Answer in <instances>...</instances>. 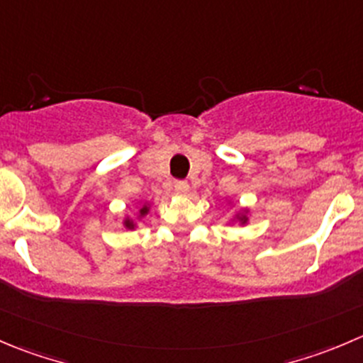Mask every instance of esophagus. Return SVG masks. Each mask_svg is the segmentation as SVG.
<instances>
[{"label":"esophagus","instance_id":"1","mask_svg":"<svg viewBox=\"0 0 363 363\" xmlns=\"http://www.w3.org/2000/svg\"><path fill=\"white\" fill-rule=\"evenodd\" d=\"M174 188H175V191L181 193V195H186V193L189 191V186H188V182H186V181H175Z\"/></svg>","mask_w":363,"mask_h":363}]
</instances>
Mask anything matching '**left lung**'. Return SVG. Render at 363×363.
<instances>
[{
	"label": "left lung",
	"instance_id": "1",
	"mask_svg": "<svg viewBox=\"0 0 363 363\" xmlns=\"http://www.w3.org/2000/svg\"><path fill=\"white\" fill-rule=\"evenodd\" d=\"M228 203H230V206H234V202H232V200H228ZM248 216H250L248 207H241V209H235L234 216L228 220V223H239L242 227V225H246L250 221Z\"/></svg>",
	"mask_w": 363,
	"mask_h": 363
}]
</instances>
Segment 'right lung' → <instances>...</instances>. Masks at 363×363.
Returning a JSON list of instances; mask_svg holds the SVG:
<instances>
[{
    "label": "right lung",
    "instance_id": "add662e5",
    "mask_svg": "<svg viewBox=\"0 0 363 363\" xmlns=\"http://www.w3.org/2000/svg\"><path fill=\"white\" fill-rule=\"evenodd\" d=\"M150 207H152V203L147 202V200H145V202H140L138 203V211H136V218H133L131 214L125 213L124 220H122V225H124L128 230H135V228L138 227V221L142 220V218H145L147 214L150 213Z\"/></svg>",
    "mask_w": 363,
    "mask_h": 363
}]
</instances>
